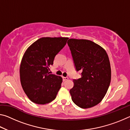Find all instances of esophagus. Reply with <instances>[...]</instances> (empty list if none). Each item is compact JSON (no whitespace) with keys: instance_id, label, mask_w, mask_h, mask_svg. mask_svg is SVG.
Returning a JSON list of instances; mask_svg holds the SVG:
<instances>
[{"instance_id":"esophagus-1","label":"esophagus","mask_w":130,"mask_h":130,"mask_svg":"<svg viewBox=\"0 0 130 130\" xmlns=\"http://www.w3.org/2000/svg\"><path fill=\"white\" fill-rule=\"evenodd\" d=\"M68 77H62V79H63V81H66V80H68Z\"/></svg>"}]
</instances>
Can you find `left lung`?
Instances as JSON below:
<instances>
[{
    "label": "left lung",
    "mask_w": 130,
    "mask_h": 130,
    "mask_svg": "<svg viewBox=\"0 0 130 130\" xmlns=\"http://www.w3.org/2000/svg\"><path fill=\"white\" fill-rule=\"evenodd\" d=\"M70 48L77 71L81 77L73 80L70 90L72 100L81 108H89L102 102L108 89L111 69L105 49L87 39H69Z\"/></svg>",
    "instance_id": "left-lung-1"
}]
</instances>
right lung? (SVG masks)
<instances>
[{"label":"right lung","mask_w":130,"mask_h":130,"mask_svg":"<svg viewBox=\"0 0 130 130\" xmlns=\"http://www.w3.org/2000/svg\"><path fill=\"white\" fill-rule=\"evenodd\" d=\"M68 38L42 37L24 53L19 69L20 80L24 92L32 102L46 104L56 99L62 78L50 73L49 68Z\"/></svg>","instance_id":"obj_1"}]
</instances>
